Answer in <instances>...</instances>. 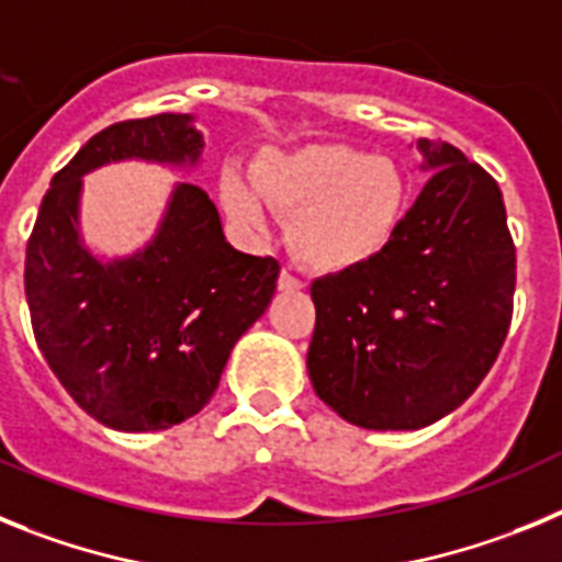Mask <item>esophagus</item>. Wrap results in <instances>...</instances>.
<instances>
[{"mask_svg":"<svg viewBox=\"0 0 562 562\" xmlns=\"http://www.w3.org/2000/svg\"><path fill=\"white\" fill-rule=\"evenodd\" d=\"M277 285H280V291H300L302 280H300V277L291 274V271H282L280 282H277Z\"/></svg>","mask_w":562,"mask_h":562,"instance_id":"esophagus-1","label":"esophagus"}]
</instances>
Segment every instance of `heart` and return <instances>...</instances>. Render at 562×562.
Segmentation results:
<instances>
[{
  "label": "heart",
  "mask_w": 562,
  "mask_h": 562,
  "mask_svg": "<svg viewBox=\"0 0 562 562\" xmlns=\"http://www.w3.org/2000/svg\"><path fill=\"white\" fill-rule=\"evenodd\" d=\"M257 189L291 223V246L319 271L359 266L382 251L407 209V183L393 160L322 144L271 153L257 164ZM221 198L234 221L262 223L260 200L237 175H223Z\"/></svg>",
  "instance_id": "b5f03b06"
}]
</instances>
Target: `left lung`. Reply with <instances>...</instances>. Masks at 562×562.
Segmentation results:
<instances>
[{"label": "left lung", "instance_id": "1", "mask_svg": "<svg viewBox=\"0 0 562 562\" xmlns=\"http://www.w3.org/2000/svg\"><path fill=\"white\" fill-rule=\"evenodd\" d=\"M436 172L370 260L314 280L308 375L368 429H418L461 407L509 334L515 243L495 178L418 140Z\"/></svg>", "mask_w": 562, "mask_h": 562}]
</instances>
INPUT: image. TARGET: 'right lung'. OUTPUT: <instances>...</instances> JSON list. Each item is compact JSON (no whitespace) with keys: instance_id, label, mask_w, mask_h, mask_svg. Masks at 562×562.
Returning a JSON list of instances; mask_svg holds the SVG:
<instances>
[{"instance_id":"1","label":"right lung","mask_w":562,"mask_h":562,"mask_svg":"<svg viewBox=\"0 0 562 562\" xmlns=\"http://www.w3.org/2000/svg\"><path fill=\"white\" fill-rule=\"evenodd\" d=\"M189 115L160 112L92 135L50 180L24 254V296L45 362L87 416L124 432L187 422L221 384L234 341L266 314L280 262L223 237L194 183L172 194L158 237L130 260L99 262L78 237L81 175L110 160L194 164Z\"/></svg>"}]
</instances>
